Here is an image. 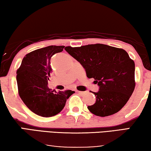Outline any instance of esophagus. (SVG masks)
<instances>
[{
    "instance_id": "34e87169",
    "label": "esophagus",
    "mask_w": 151,
    "mask_h": 151,
    "mask_svg": "<svg viewBox=\"0 0 151 151\" xmlns=\"http://www.w3.org/2000/svg\"><path fill=\"white\" fill-rule=\"evenodd\" d=\"M78 94H85V92H82V91H78Z\"/></svg>"
}]
</instances>
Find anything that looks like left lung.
I'll return each instance as SVG.
<instances>
[{"label": "left lung", "mask_w": 151, "mask_h": 151, "mask_svg": "<svg viewBox=\"0 0 151 151\" xmlns=\"http://www.w3.org/2000/svg\"><path fill=\"white\" fill-rule=\"evenodd\" d=\"M65 50L94 78L99 90L96 101L88 106L94 115L106 117L117 113L130 98L135 88V64L126 50L103 44L66 46Z\"/></svg>", "instance_id": "obj_1"}]
</instances>
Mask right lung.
<instances>
[{
  "label": "right lung",
  "instance_id": "1",
  "mask_svg": "<svg viewBox=\"0 0 151 151\" xmlns=\"http://www.w3.org/2000/svg\"><path fill=\"white\" fill-rule=\"evenodd\" d=\"M64 46H48L25 55L17 70L18 93L30 111L44 117L59 113L74 91L56 92L48 87L52 69L50 58L62 52Z\"/></svg>",
  "mask_w": 151,
  "mask_h": 151
}]
</instances>
